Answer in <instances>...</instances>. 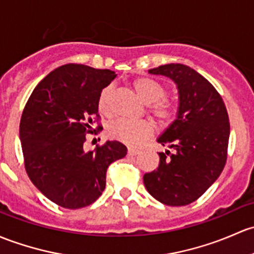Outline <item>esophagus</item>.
Here are the masks:
<instances>
[{
  "instance_id": "esophagus-1",
  "label": "esophagus",
  "mask_w": 254,
  "mask_h": 254,
  "mask_svg": "<svg viewBox=\"0 0 254 254\" xmlns=\"http://www.w3.org/2000/svg\"><path fill=\"white\" fill-rule=\"evenodd\" d=\"M138 149L137 148H134V147H129L127 148V154L129 156H136V154H138Z\"/></svg>"
}]
</instances>
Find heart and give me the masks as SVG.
<instances>
[{"label": "heart", "instance_id": "heart-1", "mask_svg": "<svg viewBox=\"0 0 254 254\" xmlns=\"http://www.w3.org/2000/svg\"><path fill=\"white\" fill-rule=\"evenodd\" d=\"M132 87L138 97L149 105L148 111L159 123H167L172 118L173 106L168 100H164L165 87L157 80L148 76H140L132 81ZM112 86H107L98 96V111L103 114L111 112ZM108 135L114 140L130 146H137L143 140L153 134V125L147 120L131 122L127 119H118L111 123L107 130Z\"/></svg>", "mask_w": 254, "mask_h": 254}]
</instances>
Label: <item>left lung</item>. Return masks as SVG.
Listing matches in <instances>:
<instances>
[{
    "label": "left lung",
    "mask_w": 254,
    "mask_h": 254,
    "mask_svg": "<svg viewBox=\"0 0 254 254\" xmlns=\"http://www.w3.org/2000/svg\"><path fill=\"white\" fill-rule=\"evenodd\" d=\"M148 73L175 82L179 107L174 122L157 138L175 152H159L158 168L143 175V184L163 204H190L223 172L230 136L228 112L214 86L190 66L164 64Z\"/></svg>",
    "instance_id": "1"
}]
</instances>
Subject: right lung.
Instances as JSON below:
<instances>
[{"instance_id": "right-lung-1", "label": "right lung", "mask_w": 254, "mask_h": 254, "mask_svg": "<svg viewBox=\"0 0 254 254\" xmlns=\"http://www.w3.org/2000/svg\"><path fill=\"white\" fill-rule=\"evenodd\" d=\"M116 76L108 69L64 64L37 84L26 102L19 127L25 170L41 193L61 207L93 203L106 188L107 168L127 156L119 141L84 148L93 117L98 118V96Z\"/></svg>"}]
</instances>
